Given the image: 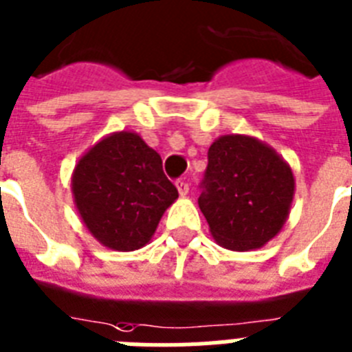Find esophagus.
<instances>
[{
    "mask_svg": "<svg viewBox=\"0 0 352 352\" xmlns=\"http://www.w3.org/2000/svg\"><path fill=\"white\" fill-rule=\"evenodd\" d=\"M176 188H178L179 196H187L188 192V183L183 182V179H179V182H176Z\"/></svg>",
    "mask_w": 352,
    "mask_h": 352,
    "instance_id": "1",
    "label": "esophagus"
}]
</instances>
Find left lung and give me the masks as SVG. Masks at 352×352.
<instances>
[{
	"mask_svg": "<svg viewBox=\"0 0 352 352\" xmlns=\"http://www.w3.org/2000/svg\"><path fill=\"white\" fill-rule=\"evenodd\" d=\"M197 199L219 246L248 252L283 230L289 216L295 178L274 147L248 135L212 142Z\"/></svg>",
	"mask_w": 352,
	"mask_h": 352,
	"instance_id": "left-lung-1",
	"label": "left lung"
}]
</instances>
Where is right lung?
Returning a JSON list of instances; mask_svg holds the SVG:
<instances>
[{"label": "right lung", "instance_id": "right-lung-1", "mask_svg": "<svg viewBox=\"0 0 352 352\" xmlns=\"http://www.w3.org/2000/svg\"><path fill=\"white\" fill-rule=\"evenodd\" d=\"M72 194L89 234L117 252L151 243L178 199L160 155L135 131H117L89 147L72 174Z\"/></svg>", "mask_w": 352, "mask_h": 352}]
</instances>
